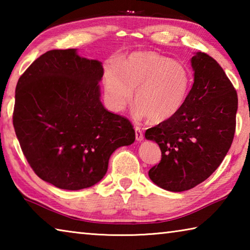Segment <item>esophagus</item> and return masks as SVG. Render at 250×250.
<instances>
[{"mask_svg":"<svg viewBox=\"0 0 250 250\" xmlns=\"http://www.w3.org/2000/svg\"><path fill=\"white\" fill-rule=\"evenodd\" d=\"M134 130H135V139H137V141H142L143 139H145V137H143L142 129L140 126H135Z\"/></svg>","mask_w":250,"mask_h":250,"instance_id":"obj_1","label":"esophagus"}]
</instances>
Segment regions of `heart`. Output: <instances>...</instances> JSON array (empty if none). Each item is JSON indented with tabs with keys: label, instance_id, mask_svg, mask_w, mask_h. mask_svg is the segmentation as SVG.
I'll list each match as a JSON object with an SVG mask.
<instances>
[{
	"label": "heart",
	"instance_id": "1",
	"mask_svg": "<svg viewBox=\"0 0 250 250\" xmlns=\"http://www.w3.org/2000/svg\"><path fill=\"white\" fill-rule=\"evenodd\" d=\"M104 86L112 110H125L135 90V115L160 124L172 119L183 108L192 86V76L182 62L162 55L133 53L119 66H109Z\"/></svg>",
	"mask_w": 250,
	"mask_h": 250
}]
</instances>
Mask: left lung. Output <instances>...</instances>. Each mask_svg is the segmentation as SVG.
Wrapping results in <instances>:
<instances>
[{"label":"left lung","mask_w":250,"mask_h":250,"mask_svg":"<svg viewBox=\"0 0 250 250\" xmlns=\"http://www.w3.org/2000/svg\"><path fill=\"white\" fill-rule=\"evenodd\" d=\"M194 83L181 111L146 131L162 158L150 168L151 181L171 192L195 188L213 174L231 146L238 108L237 92L225 71L208 55L191 59Z\"/></svg>","instance_id":"8db88e82"}]
</instances>
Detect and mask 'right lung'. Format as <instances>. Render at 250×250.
Segmentation results:
<instances>
[{
  "instance_id": "obj_1",
  "label": "right lung",
  "mask_w": 250,
  "mask_h": 250,
  "mask_svg": "<svg viewBox=\"0 0 250 250\" xmlns=\"http://www.w3.org/2000/svg\"><path fill=\"white\" fill-rule=\"evenodd\" d=\"M103 65L77 49H53L21 76L15 90L13 125L37 176L58 188L95 185L108 170L110 155L132 145L126 118L100 101Z\"/></svg>"
}]
</instances>
